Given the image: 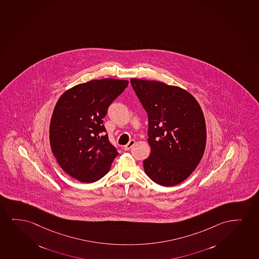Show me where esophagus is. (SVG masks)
<instances>
[{
    "label": "esophagus",
    "mask_w": 259,
    "mask_h": 259,
    "mask_svg": "<svg viewBox=\"0 0 259 259\" xmlns=\"http://www.w3.org/2000/svg\"><path fill=\"white\" fill-rule=\"evenodd\" d=\"M135 144V140H131V141H129L128 142L127 144L125 145V146H124V149L125 150V151H128L129 149H131L132 147L134 146V145Z\"/></svg>",
    "instance_id": "1"
}]
</instances>
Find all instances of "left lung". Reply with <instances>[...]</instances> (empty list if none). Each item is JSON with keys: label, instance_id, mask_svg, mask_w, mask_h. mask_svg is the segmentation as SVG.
I'll return each mask as SVG.
<instances>
[{"label": "left lung", "instance_id": "obj_1", "mask_svg": "<svg viewBox=\"0 0 259 259\" xmlns=\"http://www.w3.org/2000/svg\"><path fill=\"white\" fill-rule=\"evenodd\" d=\"M131 83L148 113L151 153L143 161L145 173L158 185H178L204 155L206 128L201 107L181 88L136 78Z\"/></svg>", "mask_w": 259, "mask_h": 259}]
</instances>
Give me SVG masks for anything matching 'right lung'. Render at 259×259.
Listing matches in <instances>:
<instances>
[{"instance_id":"1","label":"right lung","mask_w":259,"mask_h":259,"mask_svg":"<svg viewBox=\"0 0 259 259\" xmlns=\"http://www.w3.org/2000/svg\"><path fill=\"white\" fill-rule=\"evenodd\" d=\"M127 85L124 80H92L71 88L59 98L51 118V149L72 178L93 183L110 170L118 153L104 135L103 118Z\"/></svg>"}]
</instances>
